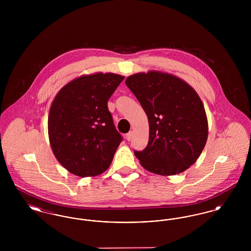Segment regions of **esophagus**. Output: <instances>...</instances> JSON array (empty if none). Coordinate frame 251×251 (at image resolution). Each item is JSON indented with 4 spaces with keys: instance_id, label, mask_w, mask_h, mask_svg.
<instances>
[{
    "instance_id": "34e87169",
    "label": "esophagus",
    "mask_w": 251,
    "mask_h": 251,
    "mask_svg": "<svg viewBox=\"0 0 251 251\" xmlns=\"http://www.w3.org/2000/svg\"><path fill=\"white\" fill-rule=\"evenodd\" d=\"M131 137H132V131H129L128 133H127V135H126V138H127V140L128 141H131Z\"/></svg>"
}]
</instances>
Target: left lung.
Masks as SVG:
<instances>
[{
  "mask_svg": "<svg viewBox=\"0 0 251 251\" xmlns=\"http://www.w3.org/2000/svg\"><path fill=\"white\" fill-rule=\"evenodd\" d=\"M125 84L149 120L148 146L134 151L141 166L162 176L191 167L208 138L207 115L197 91L176 75L159 71L134 73Z\"/></svg>",
  "mask_w": 251,
  "mask_h": 251,
  "instance_id": "1",
  "label": "left lung"
}]
</instances>
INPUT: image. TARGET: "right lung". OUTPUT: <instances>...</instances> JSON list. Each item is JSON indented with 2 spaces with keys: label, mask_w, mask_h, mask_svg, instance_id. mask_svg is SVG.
<instances>
[{
  "label": "right lung",
  "mask_w": 251,
  "mask_h": 251,
  "mask_svg": "<svg viewBox=\"0 0 251 251\" xmlns=\"http://www.w3.org/2000/svg\"><path fill=\"white\" fill-rule=\"evenodd\" d=\"M124 76L96 72L79 76L55 95L48 117L49 141L57 161L78 177L106 171L122 140L108 100Z\"/></svg>",
  "instance_id": "obj_1"
}]
</instances>
